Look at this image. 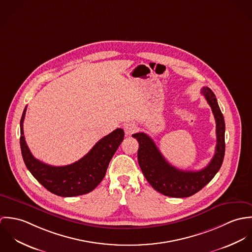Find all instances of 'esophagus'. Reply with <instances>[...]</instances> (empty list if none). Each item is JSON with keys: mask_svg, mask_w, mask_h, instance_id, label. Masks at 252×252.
I'll use <instances>...</instances> for the list:
<instances>
[{"mask_svg": "<svg viewBox=\"0 0 252 252\" xmlns=\"http://www.w3.org/2000/svg\"><path fill=\"white\" fill-rule=\"evenodd\" d=\"M136 130H137V126L133 123H128V124H125L124 126V131L126 135H132L134 132H136Z\"/></svg>", "mask_w": 252, "mask_h": 252, "instance_id": "obj_1", "label": "esophagus"}]
</instances>
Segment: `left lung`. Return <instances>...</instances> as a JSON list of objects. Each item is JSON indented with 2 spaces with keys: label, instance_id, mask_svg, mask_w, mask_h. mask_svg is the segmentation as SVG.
I'll use <instances>...</instances> for the list:
<instances>
[{
  "label": "left lung",
  "instance_id": "8db88e82",
  "mask_svg": "<svg viewBox=\"0 0 252 252\" xmlns=\"http://www.w3.org/2000/svg\"><path fill=\"white\" fill-rule=\"evenodd\" d=\"M201 93L212 108L216 123V153L209 165L196 172L181 171L169 164L152 139L144 133L132 135L139 142L138 161L146 180L165 196L185 198L194 195L215 178L225 154V122L215 93L203 87Z\"/></svg>",
  "mask_w": 252,
  "mask_h": 252
}]
</instances>
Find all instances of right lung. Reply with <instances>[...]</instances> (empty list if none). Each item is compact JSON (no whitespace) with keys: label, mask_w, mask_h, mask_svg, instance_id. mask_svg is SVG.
Returning a JSON list of instances; mask_svg holds the SVG:
<instances>
[{"label":"right lung","mask_w":252,"mask_h":252,"mask_svg":"<svg viewBox=\"0 0 252 252\" xmlns=\"http://www.w3.org/2000/svg\"><path fill=\"white\" fill-rule=\"evenodd\" d=\"M20 120V147L24 163L33 177L44 188L61 197H73L91 192L106 176L108 164L124 139V131L115 129L101 139L81 159L71 165L55 167L36 159L25 142L23 121Z\"/></svg>","instance_id":"right-lung-1"}]
</instances>
